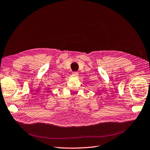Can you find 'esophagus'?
Returning <instances> with one entry per match:
<instances>
[{"instance_id": "34e87169", "label": "esophagus", "mask_w": 150, "mask_h": 150, "mask_svg": "<svg viewBox=\"0 0 150 150\" xmlns=\"http://www.w3.org/2000/svg\"><path fill=\"white\" fill-rule=\"evenodd\" d=\"M72 75L75 76H79V72H77V71H74L73 73H72Z\"/></svg>"}]
</instances>
